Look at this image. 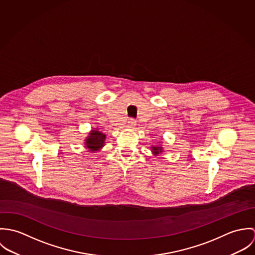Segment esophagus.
Masks as SVG:
<instances>
[{
    "label": "esophagus",
    "mask_w": 255,
    "mask_h": 255,
    "mask_svg": "<svg viewBox=\"0 0 255 255\" xmlns=\"http://www.w3.org/2000/svg\"><path fill=\"white\" fill-rule=\"evenodd\" d=\"M134 126H135V121H134V120H132V119L128 120L127 128H134Z\"/></svg>",
    "instance_id": "obj_1"
}]
</instances>
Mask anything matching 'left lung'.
Wrapping results in <instances>:
<instances>
[{
	"mask_svg": "<svg viewBox=\"0 0 255 255\" xmlns=\"http://www.w3.org/2000/svg\"><path fill=\"white\" fill-rule=\"evenodd\" d=\"M160 143H162V141H158V142H155V144L151 145L150 149H151V152L154 156H159L161 153H163L164 149H163V146L160 145Z\"/></svg>",
	"mask_w": 255,
	"mask_h": 255,
	"instance_id": "obj_1",
	"label": "left lung"
}]
</instances>
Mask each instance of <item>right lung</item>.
Wrapping results in <instances>:
<instances>
[{
	"mask_svg": "<svg viewBox=\"0 0 255 255\" xmlns=\"http://www.w3.org/2000/svg\"><path fill=\"white\" fill-rule=\"evenodd\" d=\"M105 141L106 134L99 130L98 128H92L84 139V147L88 149V152H99L105 145Z\"/></svg>",
	"mask_w": 255,
	"mask_h": 255,
	"instance_id": "1",
	"label": "right lung"
}]
</instances>
